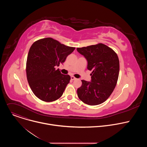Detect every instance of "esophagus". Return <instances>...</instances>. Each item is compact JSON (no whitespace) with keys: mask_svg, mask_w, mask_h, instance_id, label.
<instances>
[{"mask_svg":"<svg viewBox=\"0 0 147 147\" xmlns=\"http://www.w3.org/2000/svg\"><path fill=\"white\" fill-rule=\"evenodd\" d=\"M77 78H76V77H73V76H71V80H76Z\"/></svg>","mask_w":147,"mask_h":147,"instance_id":"obj_1","label":"esophagus"}]
</instances>
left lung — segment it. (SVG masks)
<instances>
[{
	"mask_svg": "<svg viewBox=\"0 0 147 147\" xmlns=\"http://www.w3.org/2000/svg\"><path fill=\"white\" fill-rule=\"evenodd\" d=\"M77 50L86 58L87 69L92 70L91 81L81 80L77 95L89 105L101 104L108 99L116 86L120 67L118 56L112 48L101 43Z\"/></svg>",
	"mask_w": 147,
	"mask_h": 147,
	"instance_id": "1",
	"label": "left lung"
}]
</instances>
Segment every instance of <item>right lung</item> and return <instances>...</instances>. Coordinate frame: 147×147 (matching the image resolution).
<instances>
[{"instance_id": "add662e5", "label": "right lung", "mask_w": 147, "mask_h": 147, "mask_svg": "<svg viewBox=\"0 0 147 147\" xmlns=\"http://www.w3.org/2000/svg\"><path fill=\"white\" fill-rule=\"evenodd\" d=\"M76 48L66 46L52 38L36 40L30 48L26 63L29 86L34 95L45 102L60 98L71 77L56 69Z\"/></svg>"}]
</instances>
